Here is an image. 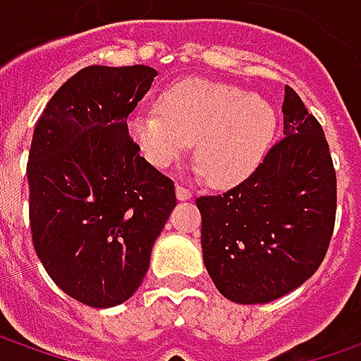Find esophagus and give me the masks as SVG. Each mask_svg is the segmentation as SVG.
I'll return each instance as SVG.
<instances>
[{"instance_id":"esophagus-1","label":"esophagus","mask_w":361,"mask_h":361,"mask_svg":"<svg viewBox=\"0 0 361 361\" xmlns=\"http://www.w3.org/2000/svg\"><path fill=\"white\" fill-rule=\"evenodd\" d=\"M176 199H178V201H188V199H192V190L187 187H176Z\"/></svg>"}]
</instances>
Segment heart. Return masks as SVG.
Segmentation results:
<instances>
[{
  "mask_svg": "<svg viewBox=\"0 0 361 361\" xmlns=\"http://www.w3.org/2000/svg\"><path fill=\"white\" fill-rule=\"evenodd\" d=\"M154 112H136L128 132L152 166L166 169L195 146L199 171L216 187L241 183L259 166L273 134L275 110L231 84L183 80L169 86Z\"/></svg>",
  "mask_w": 361,
  "mask_h": 361,
  "instance_id": "obj_1",
  "label": "heart"
}]
</instances>
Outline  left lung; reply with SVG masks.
Instances as JSON below:
<instances>
[{"label":"left lung","instance_id":"left-lung-1","mask_svg":"<svg viewBox=\"0 0 361 361\" xmlns=\"http://www.w3.org/2000/svg\"><path fill=\"white\" fill-rule=\"evenodd\" d=\"M283 138L241 185L199 197L202 261L231 301L269 303L322 265L336 225L338 183L322 124L285 86Z\"/></svg>","mask_w":361,"mask_h":361}]
</instances>
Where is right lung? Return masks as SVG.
<instances>
[{
	"label": "right lung",
	"instance_id": "obj_1",
	"mask_svg": "<svg viewBox=\"0 0 361 361\" xmlns=\"http://www.w3.org/2000/svg\"><path fill=\"white\" fill-rule=\"evenodd\" d=\"M157 76L148 66H88L37 120L30 148V227L51 281L84 305L134 295L176 207L174 183L128 134L126 118Z\"/></svg>",
	"mask_w": 361,
	"mask_h": 361
}]
</instances>
